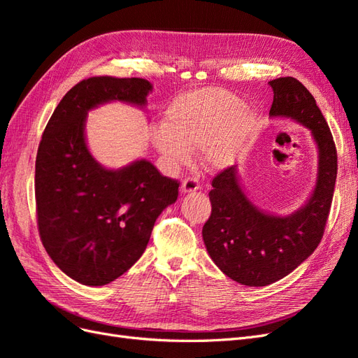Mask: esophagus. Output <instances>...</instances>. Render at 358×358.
Wrapping results in <instances>:
<instances>
[{"label":"esophagus","mask_w":358,"mask_h":358,"mask_svg":"<svg viewBox=\"0 0 358 358\" xmlns=\"http://www.w3.org/2000/svg\"><path fill=\"white\" fill-rule=\"evenodd\" d=\"M200 187V182L196 178H185L182 180V192H192V191H197Z\"/></svg>","instance_id":"34e87169"}]
</instances>
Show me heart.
Returning a JSON list of instances; mask_svg holds the SVG:
<instances>
[{"mask_svg": "<svg viewBox=\"0 0 358 358\" xmlns=\"http://www.w3.org/2000/svg\"><path fill=\"white\" fill-rule=\"evenodd\" d=\"M257 125V115L242 107L236 94L203 88L176 96L154 128L152 140L173 166L188 161L191 149L203 146L204 161L212 167L230 164L246 146Z\"/></svg>", "mask_w": 358, "mask_h": 358, "instance_id": "1", "label": "heart"}]
</instances>
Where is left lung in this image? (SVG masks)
<instances>
[{"label": "left lung", "instance_id": "1", "mask_svg": "<svg viewBox=\"0 0 358 358\" xmlns=\"http://www.w3.org/2000/svg\"><path fill=\"white\" fill-rule=\"evenodd\" d=\"M270 86V115L291 117L310 129L320 149V173L308 204L285 218L258 210L241 189L233 166L212 179V213L203 225V241L213 263L248 287L276 282L315 251L326 230L338 175V150L312 94L294 78L275 79Z\"/></svg>", "mask_w": 358, "mask_h": 358}]
</instances>
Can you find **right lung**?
Segmentation results:
<instances>
[{
    "label": "right lung",
    "mask_w": 358,
    "mask_h": 358,
    "mask_svg": "<svg viewBox=\"0 0 358 358\" xmlns=\"http://www.w3.org/2000/svg\"><path fill=\"white\" fill-rule=\"evenodd\" d=\"M145 79L94 76L64 95L43 131L36 158V212L46 252L64 273L100 287L124 275L148 246L159 213L180 182L142 159L106 170L85 143L86 112L121 100L143 106Z\"/></svg>",
    "instance_id": "add662e5"
}]
</instances>
